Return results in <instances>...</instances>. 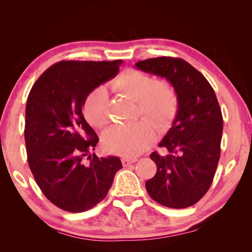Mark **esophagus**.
Returning <instances> with one entry per match:
<instances>
[{
	"instance_id": "obj_1",
	"label": "esophagus",
	"mask_w": 252,
	"mask_h": 252,
	"mask_svg": "<svg viewBox=\"0 0 252 252\" xmlns=\"http://www.w3.org/2000/svg\"><path fill=\"white\" fill-rule=\"evenodd\" d=\"M135 162H136L135 158L134 159H128V158H123V159H122V163H123V166H125V167L130 166L131 164H133Z\"/></svg>"
}]
</instances>
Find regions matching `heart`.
<instances>
[{
	"label": "heart",
	"mask_w": 252,
	"mask_h": 252,
	"mask_svg": "<svg viewBox=\"0 0 252 252\" xmlns=\"http://www.w3.org/2000/svg\"><path fill=\"white\" fill-rule=\"evenodd\" d=\"M110 88L138 101L140 112L158 130L168 128L178 111V95L168 82L157 81L138 69H127L110 83ZM85 118L91 125L108 123V94L104 87L91 91L84 103ZM153 124V125H154ZM148 120L107 129L102 136L105 149L126 158H135L148 149L156 139V129Z\"/></svg>",
	"instance_id": "b5f03b06"
}]
</instances>
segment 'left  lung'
I'll use <instances>...</instances> for the list:
<instances>
[{
  "instance_id": "obj_1",
  "label": "left lung",
  "mask_w": 252,
  "mask_h": 252,
  "mask_svg": "<svg viewBox=\"0 0 252 252\" xmlns=\"http://www.w3.org/2000/svg\"><path fill=\"white\" fill-rule=\"evenodd\" d=\"M135 68L165 78L179 102L172 126L158 144L168 155H150L157 173L145 184L147 192L166 207H189L208 191L220 159L223 117L215 90L182 59H148L135 63Z\"/></svg>"
}]
</instances>
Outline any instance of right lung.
I'll return each mask as SVG.
<instances>
[{"label":"right lung","instance_id":"1","mask_svg":"<svg viewBox=\"0 0 252 252\" xmlns=\"http://www.w3.org/2000/svg\"><path fill=\"white\" fill-rule=\"evenodd\" d=\"M122 63L62 61L49 67L29 93L25 112L28 164L44 195L65 211L94 207L122 168L118 157L90 155L98 138L82 111L91 91L116 77Z\"/></svg>","mask_w":252,"mask_h":252}]
</instances>
